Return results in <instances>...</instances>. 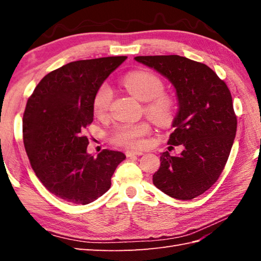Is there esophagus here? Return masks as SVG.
<instances>
[{
	"label": "esophagus",
	"mask_w": 261,
	"mask_h": 261,
	"mask_svg": "<svg viewBox=\"0 0 261 261\" xmlns=\"http://www.w3.org/2000/svg\"><path fill=\"white\" fill-rule=\"evenodd\" d=\"M125 154L126 157H132V156H141V154H143L142 151H139V150H126L125 151Z\"/></svg>",
	"instance_id": "34e87169"
}]
</instances>
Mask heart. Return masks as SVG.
<instances>
[{
	"label": "heart",
	"mask_w": 261,
	"mask_h": 261,
	"mask_svg": "<svg viewBox=\"0 0 261 261\" xmlns=\"http://www.w3.org/2000/svg\"><path fill=\"white\" fill-rule=\"evenodd\" d=\"M126 90L142 102H147L146 114L158 125H170L176 115V104L173 98L164 93V82L157 75L148 71H136L124 79ZM113 91L108 83L97 87L93 96V112L102 116L108 112ZM150 132V124L146 121L137 123H123L115 127L112 134V141L116 145L140 148L143 146V137Z\"/></svg>",
	"instance_id": "heart-1"
}]
</instances>
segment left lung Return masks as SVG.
Returning a JSON list of instances; mask_svg holds the SVG:
<instances>
[{
	"instance_id": "1",
	"label": "left lung",
	"mask_w": 261,
	"mask_h": 261,
	"mask_svg": "<svg viewBox=\"0 0 261 261\" xmlns=\"http://www.w3.org/2000/svg\"><path fill=\"white\" fill-rule=\"evenodd\" d=\"M175 87L178 112L168 143L184 146L179 156L165 151L153 185L170 197L192 199L206 192L224 169L237 132V116L225 83L205 64L178 55L138 56Z\"/></svg>"
}]
</instances>
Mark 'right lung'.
I'll return each mask as SVG.
<instances>
[{
  "mask_svg": "<svg viewBox=\"0 0 261 261\" xmlns=\"http://www.w3.org/2000/svg\"><path fill=\"white\" fill-rule=\"evenodd\" d=\"M126 56L77 60L47 74L27 102L23 143L42 185L66 202L85 205L111 187L124 153H87L85 127L93 122V96Z\"/></svg>",
  "mask_w": 261,
  "mask_h": 261,
  "instance_id": "add662e5",
  "label": "right lung"
}]
</instances>
